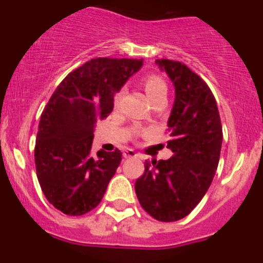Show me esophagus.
<instances>
[{
	"mask_svg": "<svg viewBox=\"0 0 263 263\" xmlns=\"http://www.w3.org/2000/svg\"><path fill=\"white\" fill-rule=\"evenodd\" d=\"M123 156L126 159H128V158H135V156H137V154L135 153L134 150H132V148H127V150H124L123 151Z\"/></svg>",
	"mask_w": 263,
	"mask_h": 263,
	"instance_id": "obj_1",
	"label": "esophagus"
}]
</instances>
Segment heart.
<instances>
[{
    "label": "heart",
    "mask_w": 263,
    "mask_h": 263,
    "mask_svg": "<svg viewBox=\"0 0 263 263\" xmlns=\"http://www.w3.org/2000/svg\"><path fill=\"white\" fill-rule=\"evenodd\" d=\"M144 89L146 91L148 99L151 102H156V100L160 99H166V94H168V85H166L165 80H164L161 76L156 75V73H150V75H146L144 78ZM122 92H117L115 102L118 103L119 99H121Z\"/></svg>",
    "instance_id": "heart-1"
}]
</instances>
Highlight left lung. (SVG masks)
Segmentation results:
<instances>
[{"label": "left lung", "mask_w": 263, "mask_h": 263, "mask_svg": "<svg viewBox=\"0 0 263 263\" xmlns=\"http://www.w3.org/2000/svg\"><path fill=\"white\" fill-rule=\"evenodd\" d=\"M155 63L176 89L168 119V147L173 156L145 161L135 191L148 215L169 222L187 216L208 192L219 164L222 127L213 92L197 73L178 61Z\"/></svg>", "instance_id": "obj_1"}]
</instances>
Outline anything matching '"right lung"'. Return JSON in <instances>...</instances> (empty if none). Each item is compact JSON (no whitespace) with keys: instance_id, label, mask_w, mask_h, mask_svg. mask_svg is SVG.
I'll return each instance as SVG.
<instances>
[{"instance_id":"obj_1","label":"right lung","mask_w":263,"mask_h":263,"mask_svg":"<svg viewBox=\"0 0 263 263\" xmlns=\"http://www.w3.org/2000/svg\"><path fill=\"white\" fill-rule=\"evenodd\" d=\"M142 60L92 58L68 73L42 113L36 134V177L50 205L68 216L97 208L122 153H91L95 124L109 116L115 94L141 68Z\"/></svg>"}]
</instances>
